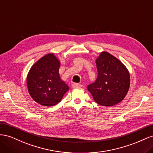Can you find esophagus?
Returning <instances> with one entry per match:
<instances>
[{"label":"esophagus","mask_w":153,"mask_h":153,"mask_svg":"<svg viewBox=\"0 0 153 153\" xmlns=\"http://www.w3.org/2000/svg\"><path fill=\"white\" fill-rule=\"evenodd\" d=\"M72 87L73 88H80L82 87V85L80 84H77V83H73L72 84Z\"/></svg>","instance_id":"1"}]
</instances>
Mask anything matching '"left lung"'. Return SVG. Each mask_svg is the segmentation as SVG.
<instances>
[{
  "label": "left lung",
  "instance_id": "8db88e82",
  "mask_svg": "<svg viewBox=\"0 0 153 153\" xmlns=\"http://www.w3.org/2000/svg\"><path fill=\"white\" fill-rule=\"evenodd\" d=\"M98 76L87 86L96 102L105 106H114L124 98L129 90L130 76L124 64L108 52H101L96 60Z\"/></svg>",
  "mask_w": 153,
  "mask_h": 153
}]
</instances>
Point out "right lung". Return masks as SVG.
I'll use <instances>...</instances> for the list:
<instances>
[{
	"label": "right lung",
	"mask_w": 153,
	"mask_h": 153,
	"mask_svg": "<svg viewBox=\"0 0 153 153\" xmlns=\"http://www.w3.org/2000/svg\"><path fill=\"white\" fill-rule=\"evenodd\" d=\"M60 62L53 53H48L32 66L27 77V85L32 98L46 106L57 105L69 87L61 79Z\"/></svg>",
	"instance_id": "1"
}]
</instances>
